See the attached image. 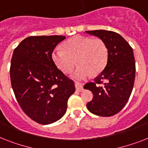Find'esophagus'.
<instances>
[{
    "label": "esophagus",
    "instance_id": "34e87169",
    "mask_svg": "<svg viewBox=\"0 0 148 148\" xmlns=\"http://www.w3.org/2000/svg\"><path fill=\"white\" fill-rule=\"evenodd\" d=\"M75 88H76L77 91H78V92H81V91L84 90L83 86L81 85L80 83H78V82H75Z\"/></svg>",
    "mask_w": 148,
    "mask_h": 148
}]
</instances>
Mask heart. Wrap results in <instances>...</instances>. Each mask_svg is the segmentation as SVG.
I'll use <instances>...</instances> for the list:
<instances>
[{"label": "heart", "instance_id": "obj_1", "mask_svg": "<svg viewBox=\"0 0 148 148\" xmlns=\"http://www.w3.org/2000/svg\"><path fill=\"white\" fill-rule=\"evenodd\" d=\"M64 45V49L60 47L54 48L52 59L64 73L71 71L77 59L78 66L72 73L73 78L81 80L88 77L91 72L97 74L107 63L108 48L99 38L77 35L67 40Z\"/></svg>", "mask_w": 148, "mask_h": 148}]
</instances>
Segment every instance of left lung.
<instances>
[{"label":"left lung","instance_id":"obj_1","mask_svg":"<svg viewBox=\"0 0 148 148\" xmlns=\"http://www.w3.org/2000/svg\"><path fill=\"white\" fill-rule=\"evenodd\" d=\"M102 40L108 48L104 69L94 82L84 85L93 93L87 108L94 114L110 117L122 110L133 90L135 78V60L132 47L119 34L110 31H86Z\"/></svg>","mask_w":148,"mask_h":148}]
</instances>
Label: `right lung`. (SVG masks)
Segmentation results:
<instances>
[{
  "instance_id": "1",
  "label": "right lung",
  "mask_w": 148,
  "mask_h": 148,
  "mask_svg": "<svg viewBox=\"0 0 148 148\" xmlns=\"http://www.w3.org/2000/svg\"><path fill=\"white\" fill-rule=\"evenodd\" d=\"M64 39L65 36H31L13 53L10 76L15 97L23 111L40 124L60 119L75 91L74 81L52 59L53 49Z\"/></svg>"
}]
</instances>
